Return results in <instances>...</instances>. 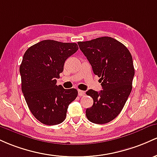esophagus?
<instances>
[{
  "label": "esophagus",
  "mask_w": 157,
  "mask_h": 157,
  "mask_svg": "<svg viewBox=\"0 0 157 157\" xmlns=\"http://www.w3.org/2000/svg\"><path fill=\"white\" fill-rule=\"evenodd\" d=\"M78 93L79 96H84V95H85V92L83 90H78Z\"/></svg>",
  "instance_id": "esophagus-1"
}]
</instances>
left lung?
<instances>
[{
    "label": "left lung",
    "mask_w": 157,
    "mask_h": 157,
    "mask_svg": "<svg viewBox=\"0 0 157 157\" xmlns=\"http://www.w3.org/2000/svg\"><path fill=\"white\" fill-rule=\"evenodd\" d=\"M95 75L100 77L102 90H89L93 99L86 117L95 124H106L120 113L131 92L134 76L132 56L128 48L111 37H101L78 42Z\"/></svg>",
    "instance_id": "obj_1"
}]
</instances>
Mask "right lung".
Returning <instances> with one entry per match:
<instances>
[{"label":"right lung","mask_w":157,"mask_h":157,"mask_svg":"<svg viewBox=\"0 0 157 157\" xmlns=\"http://www.w3.org/2000/svg\"><path fill=\"white\" fill-rule=\"evenodd\" d=\"M75 43L44 40L27 49L20 66L21 90L33 115L47 125L61 123L76 89L56 84L65 61L78 50Z\"/></svg>","instance_id":"add662e5"}]
</instances>
